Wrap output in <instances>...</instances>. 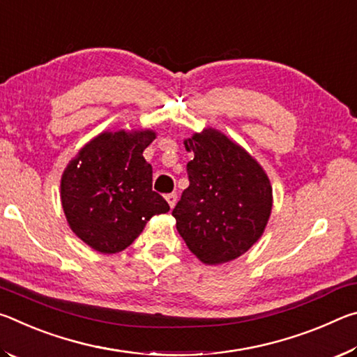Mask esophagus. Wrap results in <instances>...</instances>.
I'll list each match as a JSON object with an SVG mask.
<instances>
[{
    "label": "esophagus",
    "mask_w": 357,
    "mask_h": 357,
    "mask_svg": "<svg viewBox=\"0 0 357 357\" xmlns=\"http://www.w3.org/2000/svg\"><path fill=\"white\" fill-rule=\"evenodd\" d=\"M165 200H167V203H168V204H170V208L173 209V208H174V204H176V200H178L176 193H168V195L165 197Z\"/></svg>",
    "instance_id": "obj_1"
}]
</instances>
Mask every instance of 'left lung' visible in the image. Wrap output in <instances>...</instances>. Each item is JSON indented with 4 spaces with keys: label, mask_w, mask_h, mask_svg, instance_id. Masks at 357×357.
Returning a JSON list of instances; mask_svg holds the SVG:
<instances>
[{
    "label": "left lung",
    "mask_w": 357,
    "mask_h": 357,
    "mask_svg": "<svg viewBox=\"0 0 357 357\" xmlns=\"http://www.w3.org/2000/svg\"><path fill=\"white\" fill-rule=\"evenodd\" d=\"M193 153L190 184L173 209L189 250L204 264L233 261L263 236L273 211V185L255 157L220 130L184 140Z\"/></svg>",
    "instance_id": "obj_1"
}]
</instances>
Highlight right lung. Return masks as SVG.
<instances>
[{
    "label": "right lung",
    "mask_w": 357,
    "mask_h": 357,
    "mask_svg": "<svg viewBox=\"0 0 357 357\" xmlns=\"http://www.w3.org/2000/svg\"><path fill=\"white\" fill-rule=\"evenodd\" d=\"M155 135L153 129L104 130L66 165L61 176L66 220L96 252H123L151 217L170 211L153 190V167L143 157Z\"/></svg>",
    "instance_id": "add662e5"
}]
</instances>
